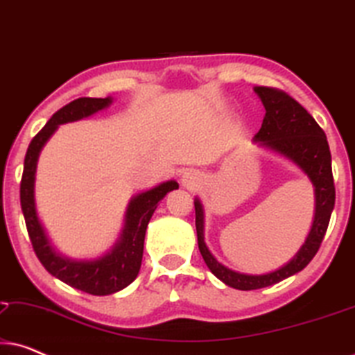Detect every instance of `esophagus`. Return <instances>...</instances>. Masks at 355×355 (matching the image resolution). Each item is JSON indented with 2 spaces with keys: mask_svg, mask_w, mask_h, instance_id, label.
<instances>
[{
  "mask_svg": "<svg viewBox=\"0 0 355 355\" xmlns=\"http://www.w3.org/2000/svg\"><path fill=\"white\" fill-rule=\"evenodd\" d=\"M200 176H198L197 173H192V171H189V173H186L182 176V184H184V187H187V189H196L198 184H200Z\"/></svg>",
  "mask_w": 355,
  "mask_h": 355,
  "instance_id": "34e87169",
  "label": "esophagus"
}]
</instances>
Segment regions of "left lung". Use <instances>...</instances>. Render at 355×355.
I'll return each instance as SVG.
<instances>
[{"instance_id": "left-lung-1", "label": "left lung", "mask_w": 355, "mask_h": 355, "mask_svg": "<svg viewBox=\"0 0 355 355\" xmlns=\"http://www.w3.org/2000/svg\"><path fill=\"white\" fill-rule=\"evenodd\" d=\"M255 94L260 96L265 106V118L261 128L255 134L254 142L261 147L283 155L284 158L297 164L307 174L315 187V216L307 239L297 254L281 268L266 275H245L230 270L221 265L203 241V208L198 198L196 205V227L198 250L213 275L223 283L234 289L252 291L276 284L310 263L322 244L328 230L329 218L334 208V181L331 171V153L323 129L320 128L307 110L297 103L286 92L271 87H255Z\"/></svg>"}]
</instances>
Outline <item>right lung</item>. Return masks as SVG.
Listing matches in <instances>:
<instances>
[{
	"label": "right lung",
	"instance_id": "obj_1",
	"mask_svg": "<svg viewBox=\"0 0 355 355\" xmlns=\"http://www.w3.org/2000/svg\"><path fill=\"white\" fill-rule=\"evenodd\" d=\"M111 101H113L111 96H106V98L84 96V98H77L58 110L28 145L21 181V207L24 218H26L28 237H31L38 260L55 278L69 284L71 288L80 289L92 295L114 294L137 278L140 265H142L145 231H147L150 218L157 210L158 202L168 192L179 187L176 181H166L130 198L128 210H125L123 232L113 249L103 257L94 260H74L55 250L40 220H38L35 208L33 187H35L38 155L46 140L55 134L58 125L89 118V116L108 108Z\"/></svg>",
	"mask_w": 355,
	"mask_h": 355
}]
</instances>
